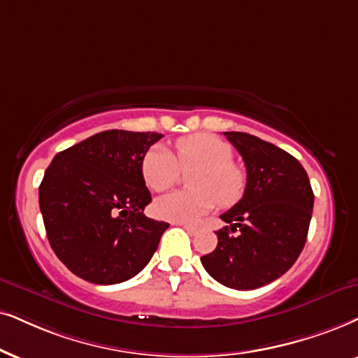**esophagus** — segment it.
Returning <instances> with one entry per match:
<instances>
[{
  "instance_id": "obj_1",
  "label": "esophagus",
  "mask_w": 358,
  "mask_h": 358,
  "mask_svg": "<svg viewBox=\"0 0 358 358\" xmlns=\"http://www.w3.org/2000/svg\"><path fill=\"white\" fill-rule=\"evenodd\" d=\"M180 226H183V228L187 229L189 234H196V231H198L196 226H192V224H187V223H180Z\"/></svg>"
}]
</instances>
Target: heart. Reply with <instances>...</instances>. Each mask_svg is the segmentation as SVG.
I'll list each match as a JSON object with an SVG mask.
<instances>
[{"instance_id": "heart-1", "label": "heart", "mask_w": 358, "mask_h": 358, "mask_svg": "<svg viewBox=\"0 0 358 358\" xmlns=\"http://www.w3.org/2000/svg\"><path fill=\"white\" fill-rule=\"evenodd\" d=\"M233 148L208 134L180 138L175 157L165 147H152L142 158L143 182L153 192H164L178 182L180 170L188 173L189 192L157 198L153 213L170 223H193L218 203L229 208L246 189V171L233 162Z\"/></svg>"}]
</instances>
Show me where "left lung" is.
<instances>
[{"mask_svg":"<svg viewBox=\"0 0 358 358\" xmlns=\"http://www.w3.org/2000/svg\"><path fill=\"white\" fill-rule=\"evenodd\" d=\"M224 135L246 165V189L220 216L229 226L216 231L218 244L201 257V264L223 286L251 291L280 278L299 257L314 193L306 170L291 153L250 134Z\"/></svg>","mask_w":358,"mask_h":358,"instance_id":"obj_1","label":"left lung"}]
</instances>
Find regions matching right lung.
<instances>
[{
    "label": "right lung",
    "instance_id": "obj_1",
    "mask_svg": "<svg viewBox=\"0 0 358 358\" xmlns=\"http://www.w3.org/2000/svg\"><path fill=\"white\" fill-rule=\"evenodd\" d=\"M164 135L106 130L59 152L39 187L48 239L71 273L119 284L152 259L165 221L147 218L152 201L142 158Z\"/></svg>",
    "mask_w": 358,
    "mask_h": 358
}]
</instances>
